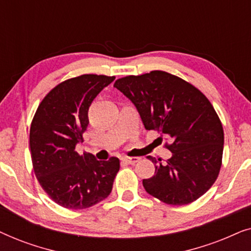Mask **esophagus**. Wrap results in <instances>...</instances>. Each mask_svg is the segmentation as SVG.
<instances>
[{
    "instance_id": "34e87169",
    "label": "esophagus",
    "mask_w": 251,
    "mask_h": 251,
    "mask_svg": "<svg viewBox=\"0 0 251 251\" xmlns=\"http://www.w3.org/2000/svg\"><path fill=\"white\" fill-rule=\"evenodd\" d=\"M122 161H123V162L129 163V164H135V163H137L139 161V157H136V156H132V157L123 156L122 157Z\"/></svg>"
}]
</instances>
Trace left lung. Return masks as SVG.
I'll return each instance as SVG.
<instances>
[{"instance_id": "1", "label": "left lung", "mask_w": 251, "mask_h": 251, "mask_svg": "<svg viewBox=\"0 0 251 251\" xmlns=\"http://www.w3.org/2000/svg\"><path fill=\"white\" fill-rule=\"evenodd\" d=\"M114 87L136 106L146 130H157L171 142L167 163L149 156L156 166L155 175L143 179L145 191L174 205L202 197L217 179L224 149L222 122L208 98L162 71L119 78Z\"/></svg>"}]
</instances>
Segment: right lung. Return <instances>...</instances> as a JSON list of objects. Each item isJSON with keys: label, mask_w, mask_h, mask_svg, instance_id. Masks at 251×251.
Masks as SVG:
<instances>
[{"label": "right lung", "mask_w": 251, "mask_h": 251, "mask_svg": "<svg viewBox=\"0 0 251 251\" xmlns=\"http://www.w3.org/2000/svg\"><path fill=\"white\" fill-rule=\"evenodd\" d=\"M115 76L84 74L61 82L37 107L29 131L35 176L50 199L67 209H85L106 199L120 160L98 161L75 147L89 125L91 102Z\"/></svg>", "instance_id": "obj_1"}]
</instances>
